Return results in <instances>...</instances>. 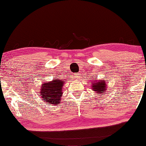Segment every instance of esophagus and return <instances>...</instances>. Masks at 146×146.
I'll return each instance as SVG.
<instances>
[{"label":"esophagus","instance_id":"34e87169","mask_svg":"<svg viewBox=\"0 0 146 146\" xmlns=\"http://www.w3.org/2000/svg\"><path fill=\"white\" fill-rule=\"evenodd\" d=\"M73 75V77H74V78H77L78 77H79V73H74Z\"/></svg>","mask_w":146,"mask_h":146}]
</instances>
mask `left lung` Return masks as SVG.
I'll return each mask as SVG.
<instances>
[{
	"label": "left lung",
	"instance_id": "8db88e82",
	"mask_svg": "<svg viewBox=\"0 0 146 146\" xmlns=\"http://www.w3.org/2000/svg\"><path fill=\"white\" fill-rule=\"evenodd\" d=\"M106 83L104 80H99L98 82H93L92 83V90L97 92V93H99V94L103 95V92H105L106 90Z\"/></svg>",
	"mask_w": 146,
	"mask_h": 146
}]
</instances>
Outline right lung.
Instances as JSON below:
<instances>
[{
    "mask_svg": "<svg viewBox=\"0 0 146 146\" xmlns=\"http://www.w3.org/2000/svg\"><path fill=\"white\" fill-rule=\"evenodd\" d=\"M65 81L53 80L52 82H45L41 86V94L43 100L50 104L56 105L60 101L62 93V86Z\"/></svg>",
    "mask_w": 146,
    "mask_h": 146,
    "instance_id": "right-lung-1",
    "label": "right lung"
}]
</instances>
